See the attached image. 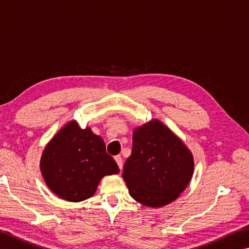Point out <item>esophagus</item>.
Segmentation results:
<instances>
[{"label": "esophagus", "mask_w": 249, "mask_h": 249, "mask_svg": "<svg viewBox=\"0 0 249 249\" xmlns=\"http://www.w3.org/2000/svg\"><path fill=\"white\" fill-rule=\"evenodd\" d=\"M114 159H115V161H116L117 165H119L120 170L123 169V160H122V157H121V156H116V157L114 158Z\"/></svg>", "instance_id": "34e87169"}]
</instances>
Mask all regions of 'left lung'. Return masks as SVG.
Segmentation results:
<instances>
[{"instance_id": "8db88e82", "label": "left lung", "mask_w": 249, "mask_h": 249, "mask_svg": "<svg viewBox=\"0 0 249 249\" xmlns=\"http://www.w3.org/2000/svg\"><path fill=\"white\" fill-rule=\"evenodd\" d=\"M123 170L130 196L144 206L158 208L175 200L186 188L194 159L179 138L155 120L134 130L132 155Z\"/></svg>"}]
</instances>
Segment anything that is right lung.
Instances as JSON below:
<instances>
[{
    "label": "right lung",
    "mask_w": 249,
    "mask_h": 249,
    "mask_svg": "<svg viewBox=\"0 0 249 249\" xmlns=\"http://www.w3.org/2000/svg\"><path fill=\"white\" fill-rule=\"evenodd\" d=\"M40 168L49 188L74 202L91 197L103 176L120 172L103 139L76 122L65 125L48 143Z\"/></svg>",
    "instance_id": "obj_1"
}]
</instances>
